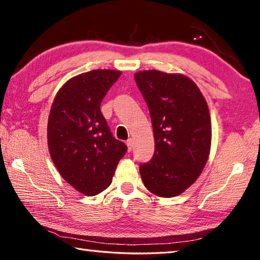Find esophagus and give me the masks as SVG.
Here are the masks:
<instances>
[{"mask_svg":"<svg viewBox=\"0 0 260 260\" xmlns=\"http://www.w3.org/2000/svg\"><path fill=\"white\" fill-rule=\"evenodd\" d=\"M126 144H127V147H128V151H132V149H133V147H134V142H133V140H132V139H128V140H127Z\"/></svg>","mask_w":260,"mask_h":260,"instance_id":"1","label":"esophagus"}]
</instances>
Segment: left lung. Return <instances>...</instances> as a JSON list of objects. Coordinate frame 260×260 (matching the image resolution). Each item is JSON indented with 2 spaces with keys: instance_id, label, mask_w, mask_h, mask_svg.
Wrapping results in <instances>:
<instances>
[{
  "instance_id": "left-lung-1",
  "label": "left lung",
  "mask_w": 260,
  "mask_h": 260,
  "mask_svg": "<svg viewBox=\"0 0 260 260\" xmlns=\"http://www.w3.org/2000/svg\"><path fill=\"white\" fill-rule=\"evenodd\" d=\"M148 105L155 138V152L140 165L149 191L174 197L196 181L208 161L211 120L199 87L181 74L156 70L135 74Z\"/></svg>"
}]
</instances>
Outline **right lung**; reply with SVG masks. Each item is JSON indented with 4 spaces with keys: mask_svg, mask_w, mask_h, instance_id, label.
<instances>
[{
    "mask_svg": "<svg viewBox=\"0 0 260 260\" xmlns=\"http://www.w3.org/2000/svg\"><path fill=\"white\" fill-rule=\"evenodd\" d=\"M120 71L93 70L60 88L48 119L50 157L65 181L87 196L102 192L112 182L127 146L110 131L101 103Z\"/></svg>",
    "mask_w": 260,
    "mask_h": 260,
    "instance_id": "right-lung-1",
    "label": "right lung"
}]
</instances>
